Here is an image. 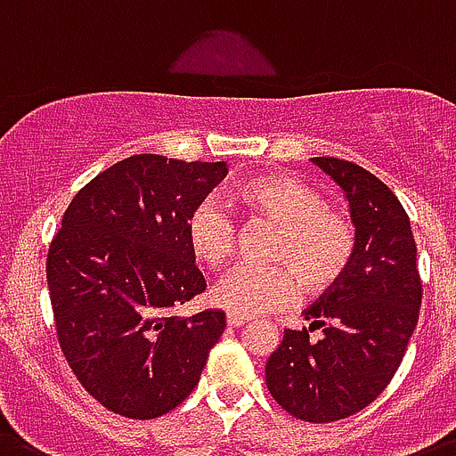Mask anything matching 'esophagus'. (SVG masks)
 Returning <instances> with one entry per match:
<instances>
[{"label": "esophagus", "instance_id": "1", "mask_svg": "<svg viewBox=\"0 0 456 456\" xmlns=\"http://www.w3.org/2000/svg\"><path fill=\"white\" fill-rule=\"evenodd\" d=\"M248 322L246 315H239V313H227V324L232 329H239Z\"/></svg>", "mask_w": 456, "mask_h": 456}]
</instances>
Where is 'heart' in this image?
Listing matches in <instances>:
<instances>
[{"label": "heart", "instance_id": "obj_1", "mask_svg": "<svg viewBox=\"0 0 456 456\" xmlns=\"http://www.w3.org/2000/svg\"><path fill=\"white\" fill-rule=\"evenodd\" d=\"M234 201L255 216L281 224L271 259L278 266H239L213 287L224 311L269 315L297 304L301 282L311 294L329 292L350 271L357 252L354 222L327 206L317 187L292 174L250 178L236 187ZM236 222L220 201L206 199L187 217V243L194 257L220 269L236 252Z\"/></svg>", "mask_w": 456, "mask_h": 456}]
</instances>
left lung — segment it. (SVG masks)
<instances>
[{
  "label": "left lung",
  "instance_id": "left-lung-1",
  "mask_svg": "<svg viewBox=\"0 0 456 456\" xmlns=\"http://www.w3.org/2000/svg\"><path fill=\"white\" fill-rule=\"evenodd\" d=\"M313 162L350 201L357 252L346 278L304 311L308 327L285 329L266 362V387L292 417L324 424L364 411L392 382L417 327L422 278L396 194L354 162Z\"/></svg>",
  "mask_w": 456,
  "mask_h": 456
}]
</instances>
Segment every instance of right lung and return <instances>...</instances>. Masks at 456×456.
Masks as SVG:
<instances>
[{
    "mask_svg": "<svg viewBox=\"0 0 456 456\" xmlns=\"http://www.w3.org/2000/svg\"><path fill=\"white\" fill-rule=\"evenodd\" d=\"M227 175L224 162L134 155L92 178L48 248L57 340L90 396L155 419L192 394L224 313L175 315L206 289L187 217Z\"/></svg>",
    "mask_w": 456,
    "mask_h": 456,
    "instance_id": "1",
    "label": "right lung"
}]
</instances>
